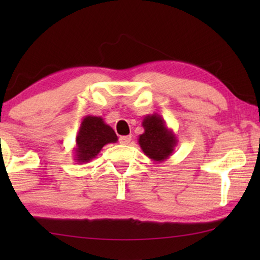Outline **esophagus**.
Masks as SVG:
<instances>
[{
  "label": "esophagus",
  "mask_w": 260,
  "mask_h": 260,
  "mask_svg": "<svg viewBox=\"0 0 260 260\" xmlns=\"http://www.w3.org/2000/svg\"><path fill=\"white\" fill-rule=\"evenodd\" d=\"M131 142V136H122L119 137V143L120 144H129Z\"/></svg>",
  "instance_id": "esophagus-1"
}]
</instances>
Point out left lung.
Listing matches in <instances>:
<instances>
[{"label": "left lung", "mask_w": 260, "mask_h": 260, "mask_svg": "<svg viewBox=\"0 0 260 260\" xmlns=\"http://www.w3.org/2000/svg\"><path fill=\"white\" fill-rule=\"evenodd\" d=\"M142 126L144 133L138 137V144L151 161L163 162L173 155L177 144L176 135L167 126L165 119L157 113L147 115Z\"/></svg>", "instance_id": "1"}]
</instances>
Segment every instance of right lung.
Instances as JSON below:
<instances>
[{
  "label": "right lung",
  "instance_id": "obj_1",
  "mask_svg": "<svg viewBox=\"0 0 260 260\" xmlns=\"http://www.w3.org/2000/svg\"><path fill=\"white\" fill-rule=\"evenodd\" d=\"M117 141L118 137L115 131L102 117L85 116L76 137L74 159L80 165L88 163L101 152L104 145L116 143Z\"/></svg>",
  "mask_w": 260,
  "mask_h": 260
}]
</instances>
